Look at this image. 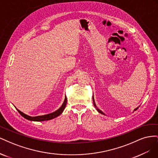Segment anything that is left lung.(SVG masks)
Wrapping results in <instances>:
<instances>
[{
	"label": "left lung",
	"instance_id": "left-lung-1",
	"mask_svg": "<svg viewBox=\"0 0 158 158\" xmlns=\"http://www.w3.org/2000/svg\"><path fill=\"white\" fill-rule=\"evenodd\" d=\"M93 102H94V106H95V108H96V109H97V111L99 113H101V114H104V115H106V114H105V113L103 112V111H101V110H100V109H99L98 107H97V106H96V105H95V101H94V96H93ZM138 108V107H137V108H136L135 110H134V111H136V110Z\"/></svg>",
	"mask_w": 158,
	"mask_h": 158
}]
</instances>
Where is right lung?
Here are the masks:
<instances>
[{"instance_id": "right-lung-1", "label": "right lung", "mask_w": 158, "mask_h": 158, "mask_svg": "<svg viewBox=\"0 0 158 158\" xmlns=\"http://www.w3.org/2000/svg\"><path fill=\"white\" fill-rule=\"evenodd\" d=\"M66 102H67V98L65 96V99H64V101L61 107L59 109H57L56 111H55L53 113H51L49 114H45V115H41V116H36V117H31L29 115H27L26 114H24L23 113H22V111H20V110H18V109L17 111L19 112L21 115L24 117L25 118L27 119V120H30L31 121H48V120H51L52 118H55V117L59 116L60 114L63 112L64 109L66 107Z\"/></svg>"}]
</instances>
